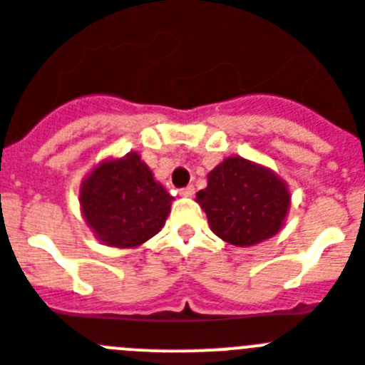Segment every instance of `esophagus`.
<instances>
[{"instance_id":"34e87169","label":"esophagus","mask_w":365,"mask_h":365,"mask_svg":"<svg viewBox=\"0 0 365 365\" xmlns=\"http://www.w3.org/2000/svg\"><path fill=\"white\" fill-rule=\"evenodd\" d=\"M180 196H183V198H190V196H195V187L189 185V187H183V189H180Z\"/></svg>"}]
</instances>
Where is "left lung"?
I'll use <instances>...</instances> for the list:
<instances>
[{
    "label": "left lung",
    "instance_id": "1",
    "mask_svg": "<svg viewBox=\"0 0 365 365\" xmlns=\"http://www.w3.org/2000/svg\"><path fill=\"white\" fill-rule=\"evenodd\" d=\"M196 202L218 238L251 247L280 232L291 192L285 180L269 167L229 156L207 175V187L196 195Z\"/></svg>",
    "mask_w": 365,
    "mask_h": 365
}]
</instances>
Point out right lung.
<instances>
[{"label":"right lung","instance_id":"add662e5","mask_svg":"<svg viewBox=\"0 0 365 365\" xmlns=\"http://www.w3.org/2000/svg\"><path fill=\"white\" fill-rule=\"evenodd\" d=\"M173 196L138 153L105 158L80 185V209L101 244L133 249L158 235Z\"/></svg>","mask_w":365,"mask_h":365}]
</instances>
